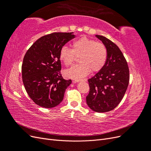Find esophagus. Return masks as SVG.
Here are the masks:
<instances>
[{"label": "esophagus", "mask_w": 151, "mask_h": 151, "mask_svg": "<svg viewBox=\"0 0 151 151\" xmlns=\"http://www.w3.org/2000/svg\"><path fill=\"white\" fill-rule=\"evenodd\" d=\"M83 81H86V79H84V80H83ZM80 81H81V80H79V79H78V80H74V81H73V83H79V82H80Z\"/></svg>", "instance_id": "1"}]
</instances>
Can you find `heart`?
<instances>
[{"label": "heart", "mask_w": 151, "mask_h": 151, "mask_svg": "<svg viewBox=\"0 0 151 151\" xmlns=\"http://www.w3.org/2000/svg\"><path fill=\"white\" fill-rule=\"evenodd\" d=\"M72 48L63 46L60 51V60L67 66L72 64L76 57L80 56V64L72 66L65 71L68 78L81 79L88 76L91 70L93 72L101 70L106 62V47L94 40L82 37L73 42Z\"/></svg>", "instance_id": "b5f03b06"}]
</instances>
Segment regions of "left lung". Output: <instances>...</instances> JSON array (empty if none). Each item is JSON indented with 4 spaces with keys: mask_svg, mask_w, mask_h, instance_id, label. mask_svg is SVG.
Instances as JSON below:
<instances>
[{
    "mask_svg": "<svg viewBox=\"0 0 151 151\" xmlns=\"http://www.w3.org/2000/svg\"><path fill=\"white\" fill-rule=\"evenodd\" d=\"M106 47V63L96 74L88 79V106L98 113L115 108L125 94L129 83V68L125 58L116 44L101 35H96Z\"/></svg>",
    "mask_w": 151,
    "mask_h": 151,
    "instance_id": "8db88e82",
    "label": "left lung"
}]
</instances>
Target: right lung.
<instances>
[{"label": "right lung", "instance_id": "right-lung-1", "mask_svg": "<svg viewBox=\"0 0 151 151\" xmlns=\"http://www.w3.org/2000/svg\"><path fill=\"white\" fill-rule=\"evenodd\" d=\"M74 33H53L41 37L26 52L22 78L27 93L38 106L51 108L60 104L72 81L60 73V51Z\"/></svg>", "mask_w": 151, "mask_h": 151}]
</instances>
